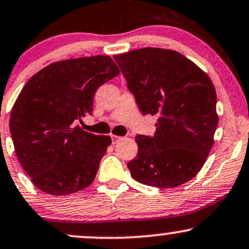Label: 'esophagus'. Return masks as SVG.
<instances>
[{
    "instance_id": "1",
    "label": "esophagus",
    "mask_w": 249,
    "mask_h": 249,
    "mask_svg": "<svg viewBox=\"0 0 249 249\" xmlns=\"http://www.w3.org/2000/svg\"><path fill=\"white\" fill-rule=\"evenodd\" d=\"M111 139H112V143L116 144L117 142L122 139V137H119V136H117V135H111Z\"/></svg>"
}]
</instances>
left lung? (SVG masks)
Wrapping results in <instances>:
<instances>
[{
  "label": "left lung",
  "instance_id": "1",
  "mask_svg": "<svg viewBox=\"0 0 249 249\" xmlns=\"http://www.w3.org/2000/svg\"><path fill=\"white\" fill-rule=\"evenodd\" d=\"M143 114H157L154 137L138 135L127 163L133 179L156 188L190 181L206 163L218 124L216 91L181 53L146 47L113 56Z\"/></svg>",
  "mask_w": 249,
  "mask_h": 249
}]
</instances>
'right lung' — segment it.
I'll return each mask as SVG.
<instances>
[{
  "instance_id": "add662e5",
  "label": "right lung",
  "mask_w": 249,
  "mask_h": 249,
  "mask_svg": "<svg viewBox=\"0 0 249 249\" xmlns=\"http://www.w3.org/2000/svg\"><path fill=\"white\" fill-rule=\"evenodd\" d=\"M118 74L108 55L86 56L53 62L24 85L9 127L16 156L37 189L62 196L93 182L111 138L75 123L92 114L95 91Z\"/></svg>"
}]
</instances>
